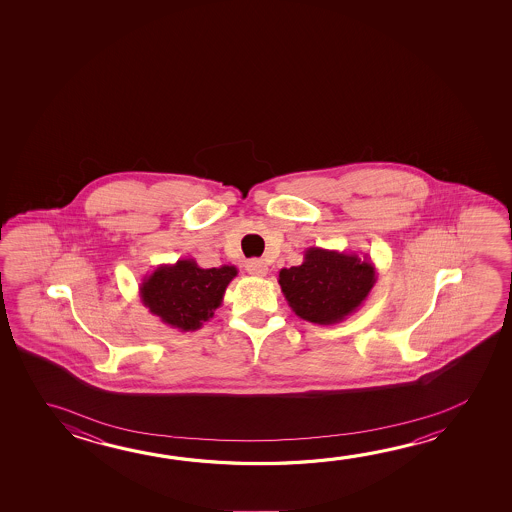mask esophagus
Returning a JSON list of instances; mask_svg holds the SVG:
<instances>
[{
  "label": "esophagus",
  "mask_w": 512,
  "mask_h": 512,
  "mask_svg": "<svg viewBox=\"0 0 512 512\" xmlns=\"http://www.w3.org/2000/svg\"><path fill=\"white\" fill-rule=\"evenodd\" d=\"M246 271L253 277H266L268 275V266L266 262L260 259H252L246 262Z\"/></svg>",
  "instance_id": "obj_1"
}]
</instances>
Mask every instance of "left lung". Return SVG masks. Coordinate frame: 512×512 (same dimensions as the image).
<instances>
[{"instance_id":"obj_1","label":"left lung","mask_w":512,"mask_h":512,"mask_svg":"<svg viewBox=\"0 0 512 512\" xmlns=\"http://www.w3.org/2000/svg\"><path fill=\"white\" fill-rule=\"evenodd\" d=\"M377 271L371 259L357 253L310 246L303 262L282 268L278 284L296 316L314 325H336L366 302Z\"/></svg>"}]
</instances>
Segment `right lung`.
Here are the masks:
<instances>
[{"label": "right lung", "instance_id": "obj_1", "mask_svg": "<svg viewBox=\"0 0 512 512\" xmlns=\"http://www.w3.org/2000/svg\"><path fill=\"white\" fill-rule=\"evenodd\" d=\"M235 277V266L203 269L194 259H180L175 264H160L146 275L139 296L162 323L180 332H194L214 316Z\"/></svg>", "mask_w": 512, "mask_h": 512}]
</instances>
